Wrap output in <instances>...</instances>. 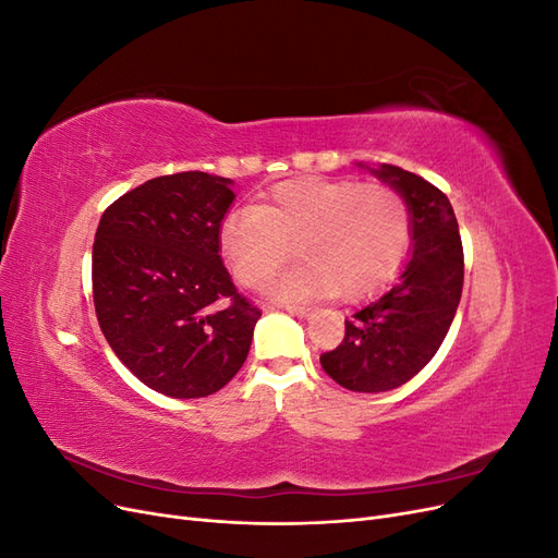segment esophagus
<instances>
[{"instance_id":"1","label":"esophagus","mask_w":558,"mask_h":558,"mask_svg":"<svg viewBox=\"0 0 558 558\" xmlns=\"http://www.w3.org/2000/svg\"><path fill=\"white\" fill-rule=\"evenodd\" d=\"M286 310H289V314L300 316V318H310V316L316 312L314 307H302V305H289Z\"/></svg>"}]
</instances>
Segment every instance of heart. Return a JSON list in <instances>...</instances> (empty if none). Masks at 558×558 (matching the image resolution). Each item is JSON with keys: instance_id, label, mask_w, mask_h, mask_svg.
<instances>
[{"instance_id": "obj_1", "label": "heart", "mask_w": 558, "mask_h": 558, "mask_svg": "<svg viewBox=\"0 0 558 558\" xmlns=\"http://www.w3.org/2000/svg\"><path fill=\"white\" fill-rule=\"evenodd\" d=\"M218 244L248 289L265 286L298 251L305 265L279 279V298H361L400 265L410 246V211L388 185L307 177L279 183L260 207L230 211Z\"/></svg>"}]
</instances>
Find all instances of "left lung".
Returning <instances> with one entry per match:
<instances>
[{
  "label": "left lung",
  "mask_w": 558,
  "mask_h": 558,
  "mask_svg": "<svg viewBox=\"0 0 558 558\" xmlns=\"http://www.w3.org/2000/svg\"><path fill=\"white\" fill-rule=\"evenodd\" d=\"M361 167L404 199L412 244L396 283L353 312L320 365L349 391L381 393L421 373L445 342L463 291V246L440 189L396 165Z\"/></svg>",
  "instance_id": "obj_1"
}]
</instances>
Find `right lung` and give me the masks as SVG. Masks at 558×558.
Returning a JSON list of instances; mask_svg holds the SVG:
<instances>
[{
    "label": "right lung",
    "mask_w": 558,
    "mask_h": 558,
    "mask_svg": "<svg viewBox=\"0 0 558 558\" xmlns=\"http://www.w3.org/2000/svg\"><path fill=\"white\" fill-rule=\"evenodd\" d=\"M232 199V179L158 177L118 197L97 226L99 328L130 373L162 396H211L248 356L260 312L234 289L218 244Z\"/></svg>",
    "instance_id": "right-lung-1"
}]
</instances>
